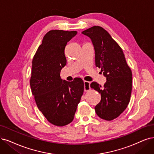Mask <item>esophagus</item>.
Wrapping results in <instances>:
<instances>
[{
    "instance_id": "esophagus-1",
    "label": "esophagus",
    "mask_w": 154,
    "mask_h": 154,
    "mask_svg": "<svg viewBox=\"0 0 154 154\" xmlns=\"http://www.w3.org/2000/svg\"><path fill=\"white\" fill-rule=\"evenodd\" d=\"M84 91H88L90 89V82L88 81H84Z\"/></svg>"
}]
</instances>
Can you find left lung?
<instances>
[{"label":"left lung","instance_id":"left-lung-1","mask_svg":"<svg viewBox=\"0 0 154 154\" xmlns=\"http://www.w3.org/2000/svg\"><path fill=\"white\" fill-rule=\"evenodd\" d=\"M91 40L94 49L95 64L106 77L104 87L96 82L91 88L101 94L94 107L96 114L106 121L117 118L126 110L132 90V72L121 47L103 28L94 26L82 32Z\"/></svg>","mask_w":154,"mask_h":154}]
</instances>
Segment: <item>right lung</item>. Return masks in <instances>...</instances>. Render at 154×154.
<instances>
[{
    "instance_id": "add662e5",
    "label": "right lung",
    "mask_w": 154,
    "mask_h": 154,
    "mask_svg": "<svg viewBox=\"0 0 154 154\" xmlns=\"http://www.w3.org/2000/svg\"><path fill=\"white\" fill-rule=\"evenodd\" d=\"M77 31L54 30L44 35L32 60L30 88L38 109L47 120L63 126L73 120L84 92V82L62 80L61 70L66 64L65 49Z\"/></svg>"
}]
</instances>
